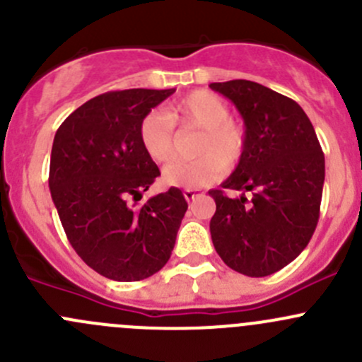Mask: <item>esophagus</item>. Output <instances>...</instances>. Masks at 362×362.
<instances>
[{
  "instance_id": "34e87169",
  "label": "esophagus",
  "mask_w": 362,
  "mask_h": 362,
  "mask_svg": "<svg viewBox=\"0 0 362 362\" xmlns=\"http://www.w3.org/2000/svg\"><path fill=\"white\" fill-rule=\"evenodd\" d=\"M182 195H185V199L189 202V200H193L195 197H199V192H195V189H185V192H182Z\"/></svg>"
}]
</instances>
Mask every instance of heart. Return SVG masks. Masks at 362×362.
Masks as SVG:
<instances>
[{"mask_svg": "<svg viewBox=\"0 0 362 362\" xmlns=\"http://www.w3.org/2000/svg\"><path fill=\"white\" fill-rule=\"evenodd\" d=\"M200 130L193 162H174L163 169V181L174 188L199 189L238 163L245 149V127L230 116L228 103L209 91H193L170 103L165 116L149 112L139 124V141L156 163L174 156V128Z\"/></svg>", "mask_w": 362, "mask_h": 362, "instance_id": "1", "label": "heart"}]
</instances>
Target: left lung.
I'll use <instances>...</instances> for the list:
<instances>
[{
    "instance_id": "1",
    "label": "left lung",
    "mask_w": 362,
    "mask_h": 362,
    "mask_svg": "<svg viewBox=\"0 0 362 362\" xmlns=\"http://www.w3.org/2000/svg\"><path fill=\"white\" fill-rule=\"evenodd\" d=\"M245 119V149L221 185L241 195L211 189L216 213L209 230L214 250L230 269L269 276L291 264L310 243L320 213L325 160L317 134L299 107L259 82H213ZM252 192V200L244 197Z\"/></svg>"
}]
</instances>
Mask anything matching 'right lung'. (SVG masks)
I'll return each instance as SVG.
<instances>
[{
	"label": "right lung",
	"mask_w": 362,
	"mask_h": 362,
	"mask_svg": "<svg viewBox=\"0 0 362 362\" xmlns=\"http://www.w3.org/2000/svg\"><path fill=\"white\" fill-rule=\"evenodd\" d=\"M176 89H123L75 109L54 135L49 188L71 248L109 280L139 281L170 259L188 202L180 188L135 207L160 176L139 124Z\"/></svg>",
	"instance_id": "add662e5"
}]
</instances>
